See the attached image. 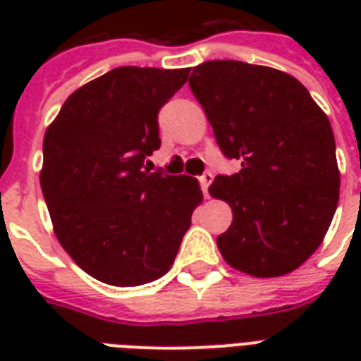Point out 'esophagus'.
<instances>
[{"instance_id":"esophagus-1","label":"esophagus","mask_w":361,"mask_h":361,"mask_svg":"<svg viewBox=\"0 0 361 361\" xmlns=\"http://www.w3.org/2000/svg\"><path fill=\"white\" fill-rule=\"evenodd\" d=\"M198 181H200V187H202L204 197H208V187H209V183L214 181V176L209 174V172H206V174H202L200 178H198Z\"/></svg>"}]
</instances>
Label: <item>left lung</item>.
Instances as JSON below:
<instances>
[{
    "instance_id": "obj_1",
    "label": "left lung",
    "mask_w": 361,
    "mask_h": 361,
    "mask_svg": "<svg viewBox=\"0 0 361 361\" xmlns=\"http://www.w3.org/2000/svg\"><path fill=\"white\" fill-rule=\"evenodd\" d=\"M189 86L221 152L241 161L209 185L234 215L217 238L221 255L255 277L290 274L319 249L339 202L328 116L294 76L264 65L206 61Z\"/></svg>"
}]
</instances>
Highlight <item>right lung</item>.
Returning a JSON list of instances; mask_svg holds the SVG:
<instances>
[{
	"label": "right lung",
	"instance_id": "right-lung-1",
	"mask_svg": "<svg viewBox=\"0 0 361 361\" xmlns=\"http://www.w3.org/2000/svg\"><path fill=\"white\" fill-rule=\"evenodd\" d=\"M187 76V69H112L69 95L44 133L41 189L54 234L101 283L163 277L202 202L197 178L144 170L161 146L159 110Z\"/></svg>",
	"mask_w": 361,
	"mask_h": 361
}]
</instances>
